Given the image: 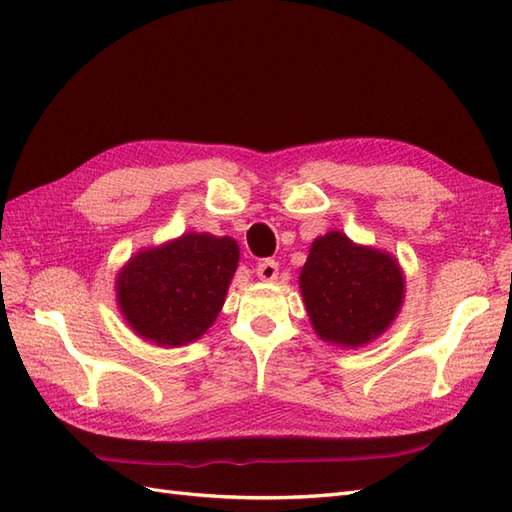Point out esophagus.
Masks as SVG:
<instances>
[{"instance_id": "obj_1", "label": "esophagus", "mask_w": 512, "mask_h": 512, "mask_svg": "<svg viewBox=\"0 0 512 512\" xmlns=\"http://www.w3.org/2000/svg\"><path fill=\"white\" fill-rule=\"evenodd\" d=\"M256 273H258L260 280L273 282L275 277H277V273H280V265H277V260H273V258H265V260L258 262Z\"/></svg>"}]
</instances>
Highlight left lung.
<instances>
[{
  "label": "left lung",
  "instance_id": "1",
  "mask_svg": "<svg viewBox=\"0 0 512 512\" xmlns=\"http://www.w3.org/2000/svg\"><path fill=\"white\" fill-rule=\"evenodd\" d=\"M299 286L316 333L324 342L352 348L389 327L404 297L397 260L354 245L337 230L312 243Z\"/></svg>",
  "mask_w": 512,
  "mask_h": 512
}]
</instances>
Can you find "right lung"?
Returning a JSON list of instances; mask_svg holds the SVG:
<instances>
[{
    "label": "right lung",
    "mask_w": 512,
    "mask_h": 512,
    "mask_svg": "<svg viewBox=\"0 0 512 512\" xmlns=\"http://www.w3.org/2000/svg\"><path fill=\"white\" fill-rule=\"evenodd\" d=\"M237 262V241L207 232H188L168 245L145 250L119 273L121 312L153 344L194 342L218 318Z\"/></svg>",
    "instance_id": "right-lung-1"
}]
</instances>
